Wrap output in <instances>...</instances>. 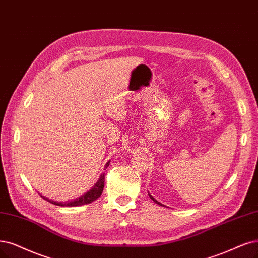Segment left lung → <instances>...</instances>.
Here are the masks:
<instances>
[{"label": "left lung", "instance_id": "1", "mask_svg": "<svg viewBox=\"0 0 258 258\" xmlns=\"http://www.w3.org/2000/svg\"><path fill=\"white\" fill-rule=\"evenodd\" d=\"M149 196H150V198H151V199H152V200H153V201H154V202H155V203H156V204H158V205H160V206H165V205H163V204H161V203H159V202H158V201H156V200H155V199H154V198H153V197H152V196H151V195H150V194H149Z\"/></svg>", "mask_w": 258, "mask_h": 258}]
</instances>
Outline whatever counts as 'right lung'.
<instances>
[{
    "mask_svg": "<svg viewBox=\"0 0 258 258\" xmlns=\"http://www.w3.org/2000/svg\"><path fill=\"white\" fill-rule=\"evenodd\" d=\"M108 163L106 164V166H105V168L108 167ZM104 183H105V173L101 174L99 180L97 182V184H95L93 186V188L91 190H89V191L82 196L81 198L74 200V201H71V202H68V203H61V202H55V201H52V200H49L47 198L41 196L44 200H46V201H49L50 203L54 204V205H57V206H79V205H85V204H89L93 201H95L103 192V188H104Z\"/></svg>",
    "mask_w": 258,
    "mask_h": 258,
    "instance_id": "add662e5",
    "label": "right lung"
}]
</instances>
